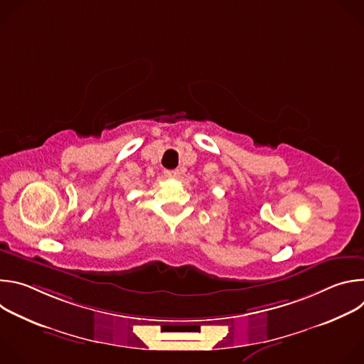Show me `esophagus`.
Masks as SVG:
<instances>
[{
	"mask_svg": "<svg viewBox=\"0 0 364 364\" xmlns=\"http://www.w3.org/2000/svg\"><path fill=\"white\" fill-rule=\"evenodd\" d=\"M164 173H166L167 177H171V178H176V177L180 176V171H178V170H166Z\"/></svg>",
	"mask_w": 364,
	"mask_h": 364,
	"instance_id": "obj_1",
	"label": "esophagus"
}]
</instances>
